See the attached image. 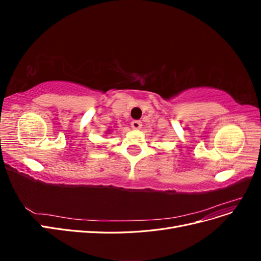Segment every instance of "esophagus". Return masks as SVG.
<instances>
[{"label":"esophagus","instance_id":"34e87169","mask_svg":"<svg viewBox=\"0 0 261 261\" xmlns=\"http://www.w3.org/2000/svg\"><path fill=\"white\" fill-rule=\"evenodd\" d=\"M130 125H132L133 129H140L141 126H143V123H141L140 121H133Z\"/></svg>","mask_w":261,"mask_h":261}]
</instances>
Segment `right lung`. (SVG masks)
Returning a JSON list of instances; mask_svg holds the SVG:
<instances>
[{
    "mask_svg": "<svg viewBox=\"0 0 261 261\" xmlns=\"http://www.w3.org/2000/svg\"><path fill=\"white\" fill-rule=\"evenodd\" d=\"M111 133V129H109V130H107V134H110Z\"/></svg>",
    "mask_w": 261,
    "mask_h": 261,
    "instance_id": "add662e5",
    "label": "right lung"
}]
</instances>
